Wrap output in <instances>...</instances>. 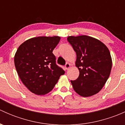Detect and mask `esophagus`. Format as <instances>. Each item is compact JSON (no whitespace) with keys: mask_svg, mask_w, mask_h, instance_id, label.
Segmentation results:
<instances>
[{"mask_svg":"<svg viewBox=\"0 0 125 125\" xmlns=\"http://www.w3.org/2000/svg\"><path fill=\"white\" fill-rule=\"evenodd\" d=\"M65 69H66V70H68V69H70V68L71 67V64L67 63L65 65Z\"/></svg>","mask_w":125,"mask_h":125,"instance_id":"34e87169","label":"esophagus"}]
</instances>
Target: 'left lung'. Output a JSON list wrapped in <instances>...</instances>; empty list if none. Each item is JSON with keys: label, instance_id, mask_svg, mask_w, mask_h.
I'll return each instance as SVG.
<instances>
[{"label": "left lung", "instance_id": "obj_1", "mask_svg": "<svg viewBox=\"0 0 125 125\" xmlns=\"http://www.w3.org/2000/svg\"><path fill=\"white\" fill-rule=\"evenodd\" d=\"M68 41L76 53L75 66L79 70L76 80H71L74 90L82 97L96 94L110 75L112 59L107 46L90 36H68Z\"/></svg>", "mask_w": 125, "mask_h": 125}]
</instances>
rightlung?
I'll list each match as a JSON object with an SVG mask.
<instances>
[{
  "label": "right lung",
  "instance_id": "obj_1",
  "mask_svg": "<svg viewBox=\"0 0 125 125\" xmlns=\"http://www.w3.org/2000/svg\"><path fill=\"white\" fill-rule=\"evenodd\" d=\"M60 40L59 36L33 37L21 44L15 54V67L21 81L36 95L51 91L65 74L52 53Z\"/></svg>",
  "mask_w": 125,
  "mask_h": 125
}]
</instances>
